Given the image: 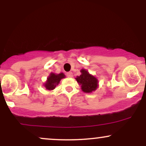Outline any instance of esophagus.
<instances>
[{"label": "esophagus", "mask_w": 146, "mask_h": 146, "mask_svg": "<svg viewBox=\"0 0 146 146\" xmlns=\"http://www.w3.org/2000/svg\"><path fill=\"white\" fill-rule=\"evenodd\" d=\"M66 75H67L68 78H72L73 77V73H72V72H68L66 73Z\"/></svg>", "instance_id": "1"}]
</instances>
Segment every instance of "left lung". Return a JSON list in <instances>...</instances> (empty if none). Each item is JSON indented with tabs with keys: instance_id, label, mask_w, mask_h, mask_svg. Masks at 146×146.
<instances>
[{
	"instance_id": "left-lung-1",
	"label": "left lung",
	"mask_w": 146,
	"mask_h": 146,
	"mask_svg": "<svg viewBox=\"0 0 146 146\" xmlns=\"http://www.w3.org/2000/svg\"><path fill=\"white\" fill-rule=\"evenodd\" d=\"M81 75L77 76L75 80L81 86V89L86 93H90L95 91L99 86V81L98 78L94 75L90 74L87 70L82 68L80 71Z\"/></svg>"
}]
</instances>
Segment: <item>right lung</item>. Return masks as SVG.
<instances>
[{
	"label": "right lung",
	"instance_id": "1",
	"mask_svg": "<svg viewBox=\"0 0 146 146\" xmlns=\"http://www.w3.org/2000/svg\"><path fill=\"white\" fill-rule=\"evenodd\" d=\"M65 75L63 73H60L59 74H56L54 73H51L46 79V81L44 84V86L46 90H52L55 89L56 86L59 84L60 80L62 79L65 78Z\"/></svg>",
	"mask_w": 146,
	"mask_h": 146
}]
</instances>
